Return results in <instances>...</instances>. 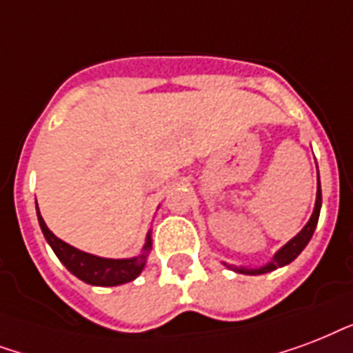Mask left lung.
<instances>
[{"instance_id": "8db88e82", "label": "left lung", "mask_w": 353, "mask_h": 353, "mask_svg": "<svg viewBox=\"0 0 353 353\" xmlns=\"http://www.w3.org/2000/svg\"><path fill=\"white\" fill-rule=\"evenodd\" d=\"M321 206H322V191H321V176H319V168H316V201H315V208H313V214H311L310 221L305 223V226L302 230L296 234V236L288 241L283 247L278 250V252L272 256L269 263L261 265L258 269H250V267H236V265H228L223 261L225 267L228 269L236 270L239 274H248V276H258V274H265V272H270V270H276L278 267H285L289 265L293 259L299 258V254L307 247V243L313 237V232L316 228V223H319V215H321Z\"/></svg>"}]
</instances>
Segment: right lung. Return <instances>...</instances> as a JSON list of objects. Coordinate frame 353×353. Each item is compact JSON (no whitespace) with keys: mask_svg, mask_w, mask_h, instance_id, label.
I'll return each instance as SVG.
<instances>
[{"mask_svg":"<svg viewBox=\"0 0 353 353\" xmlns=\"http://www.w3.org/2000/svg\"><path fill=\"white\" fill-rule=\"evenodd\" d=\"M37 215L43 237L49 243V247L53 248L57 258L62 261L65 269L70 270L73 276H77L79 280H83L84 283L97 285V288H114V285H121V283H128V281L136 280L141 274V270L145 269L147 258H149V252H151L152 248L151 230L147 232L145 245H143L138 256L121 259L101 258V256L83 252V250L68 245V243L54 236L53 232L48 228V225H46V221L42 219L40 212H38V204Z\"/></svg>","mask_w":353,"mask_h":353,"instance_id":"obj_1","label":"right lung"}]
</instances>
